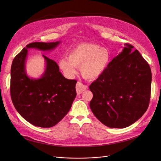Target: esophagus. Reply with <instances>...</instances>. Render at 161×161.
Returning <instances> with one entry per match:
<instances>
[{"instance_id":"34e87169","label":"esophagus","mask_w":161,"mask_h":161,"mask_svg":"<svg viewBox=\"0 0 161 161\" xmlns=\"http://www.w3.org/2000/svg\"><path fill=\"white\" fill-rule=\"evenodd\" d=\"M87 88H88V87H87L86 85L82 84L80 82H78L76 85V91L77 95L81 94L84 91L86 90Z\"/></svg>"}]
</instances>
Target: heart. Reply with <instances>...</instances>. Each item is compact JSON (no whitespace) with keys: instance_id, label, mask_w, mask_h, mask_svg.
<instances>
[{"instance_id":"b5f03b06","label":"heart","mask_w":161,"mask_h":161,"mask_svg":"<svg viewBox=\"0 0 161 161\" xmlns=\"http://www.w3.org/2000/svg\"><path fill=\"white\" fill-rule=\"evenodd\" d=\"M109 61V53L105 48L97 43H81L69 52V58H61L58 64L67 76L74 75L75 67H80L82 77L92 80L103 74Z\"/></svg>"}]
</instances>
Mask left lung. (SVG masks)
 Returning a JSON list of instances; mask_svg holds the SVG:
<instances>
[{"mask_svg": "<svg viewBox=\"0 0 161 161\" xmlns=\"http://www.w3.org/2000/svg\"><path fill=\"white\" fill-rule=\"evenodd\" d=\"M134 46L125 43L105 72L89 86L90 108L102 124L112 128L128 127L148 108L152 73Z\"/></svg>", "mask_w": 161, "mask_h": 161, "instance_id": "left-lung-1", "label": "left lung"}]
</instances>
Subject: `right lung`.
Here are the masks:
<instances>
[{"label": "right lung", "mask_w": 161, "mask_h": 161, "mask_svg": "<svg viewBox=\"0 0 161 161\" xmlns=\"http://www.w3.org/2000/svg\"><path fill=\"white\" fill-rule=\"evenodd\" d=\"M60 43H31L13 60L10 88L13 103L24 119L38 127H53L68 114L76 96L77 81L66 79L57 63L44 55L43 74L39 79L30 78L25 70L27 49L50 51Z\"/></svg>", "instance_id": "add662e5"}]
</instances>
